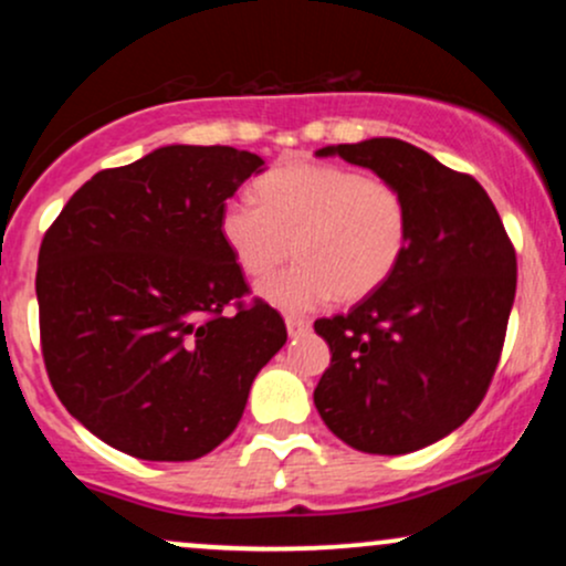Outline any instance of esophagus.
<instances>
[{"mask_svg":"<svg viewBox=\"0 0 566 566\" xmlns=\"http://www.w3.org/2000/svg\"><path fill=\"white\" fill-rule=\"evenodd\" d=\"M284 324H287V335L290 337H297V335H303V333H308V319H303V316H287V319H284Z\"/></svg>","mask_w":566,"mask_h":566,"instance_id":"esophagus-1","label":"esophagus"}]
</instances>
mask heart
<instances>
[{"label": "heart", "instance_id": "1", "mask_svg": "<svg viewBox=\"0 0 566 566\" xmlns=\"http://www.w3.org/2000/svg\"><path fill=\"white\" fill-rule=\"evenodd\" d=\"M258 197L223 201L218 231L239 269L255 279L295 250V265L258 284V295L287 314L316 311L335 297H369L407 252L409 207L391 180L290 161L258 180Z\"/></svg>", "mask_w": 566, "mask_h": 566}]
</instances>
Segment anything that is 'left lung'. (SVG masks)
Masks as SVG:
<instances>
[{
    "label": "left lung",
    "instance_id": "1",
    "mask_svg": "<svg viewBox=\"0 0 566 566\" xmlns=\"http://www.w3.org/2000/svg\"><path fill=\"white\" fill-rule=\"evenodd\" d=\"M405 193L409 244L399 269L346 316L316 319L329 367L314 405L337 439L369 454H407L471 418L495 375L516 252L471 175L396 138L324 146Z\"/></svg>",
    "mask_w": 566,
    "mask_h": 566
}]
</instances>
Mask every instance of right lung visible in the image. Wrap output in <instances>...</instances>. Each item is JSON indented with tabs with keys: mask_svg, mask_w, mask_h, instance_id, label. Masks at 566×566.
Returning a JSON list of instances; mask_svg holds the SVG:
<instances>
[{
	"mask_svg": "<svg viewBox=\"0 0 566 566\" xmlns=\"http://www.w3.org/2000/svg\"><path fill=\"white\" fill-rule=\"evenodd\" d=\"M263 170L231 146L154 148L93 175L44 233V367L63 407L114 450L167 463L212 452L287 340L269 303L223 314L247 284L220 207Z\"/></svg>",
	"mask_w": 566,
	"mask_h": 566,
	"instance_id": "add662e5",
	"label": "right lung"
}]
</instances>
